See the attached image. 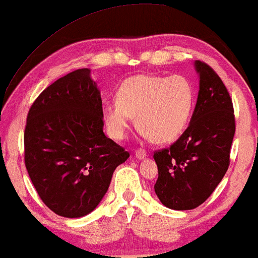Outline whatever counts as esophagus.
<instances>
[{"mask_svg": "<svg viewBox=\"0 0 258 258\" xmlns=\"http://www.w3.org/2000/svg\"><path fill=\"white\" fill-rule=\"evenodd\" d=\"M146 155H147V153H146V151L144 150V148H138V150L136 151V157L139 159V160H141V159H144V158H146Z\"/></svg>", "mask_w": 258, "mask_h": 258, "instance_id": "obj_1", "label": "esophagus"}]
</instances>
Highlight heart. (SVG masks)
<instances>
[{
    "label": "heart",
    "instance_id": "1",
    "mask_svg": "<svg viewBox=\"0 0 258 258\" xmlns=\"http://www.w3.org/2000/svg\"><path fill=\"white\" fill-rule=\"evenodd\" d=\"M194 92L182 76L137 75L125 79L117 91V101L106 103L103 118L115 140L124 139L132 115L145 137L166 144L181 136L189 120Z\"/></svg>",
    "mask_w": 258,
    "mask_h": 258
}]
</instances>
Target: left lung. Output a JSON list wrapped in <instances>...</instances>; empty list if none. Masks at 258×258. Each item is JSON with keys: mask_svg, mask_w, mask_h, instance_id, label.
Returning <instances> with one entry per match:
<instances>
[{"mask_svg": "<svg viewBox=\"0 0 258 258\" xmlns=\"http://www.w3.org/2000/svg\"><path fill=\"white\" fill-rule=\"evenodd\" d=\"M200 90L190 124L169 147L154 152L159 176L154 190L167 208L189 210L202 205L230 164L235 134L233 100L219 75L195 61Z\"/></svg>", "mask_w": 258, "mask_h": 258, "instance_id": "obj_1", "label": "left lung"}]
</instances>
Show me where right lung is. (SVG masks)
Segmentation results:
<instances>
[{"label":"right lung","mask_w":258,"mask_h":258,"mask_svg":"<svg viewBox=\"0 0 258 258\" xmlns=\"http://www.w3.org/2000/svg\"><path fill=\"white\" fill-rule=\"evenodd\" d=\"M103 104L90 69L57 79L36 98L24 130V164L44 205L82 217L98 206L130 153L103 132Z\"/></svg>","instance_id":"right-lung-1"}]
</instances>
